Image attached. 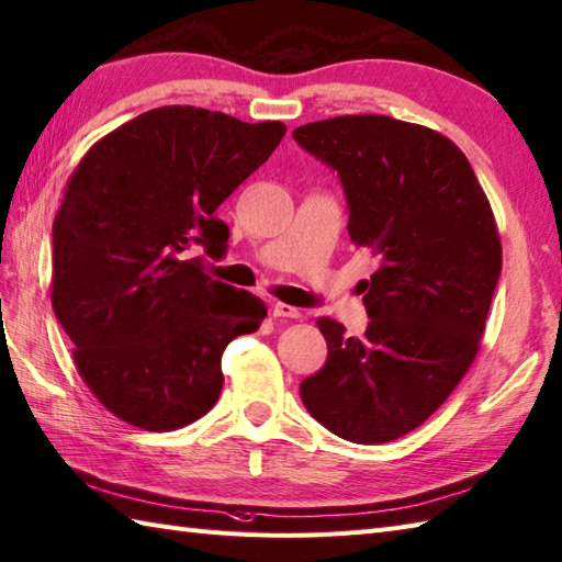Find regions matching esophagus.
I'll return each instance as SVG.
<instances>
[{
  "mask_svg": "<svg viewBox=\"0 0 562 562\" xmlns=\"http://www.w3.org/2000/svg\"><path fill=\"white\" fill-rule=\"evenodd\" d=\"M272 316H278V318H300L302 314H300V310H296V306L274 302L272 304Z\"/></svg>",
  "mask_w": 562,
  "mask_h": 562,
  "instance_id": "34e87169",
  "label": "esophagus"
}]
</instances>
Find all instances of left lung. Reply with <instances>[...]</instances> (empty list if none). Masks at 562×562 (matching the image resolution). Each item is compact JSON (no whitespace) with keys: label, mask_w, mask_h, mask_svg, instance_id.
<instances>
[{"label":"left lung","mask_w":562,"mask_h":562,"mask_svg":"<svg viewBox=\"0 0 562 562\" xmlns=\"http://www.w3.org/2000/svg\"><path fill=\"white\" fill-rule=\"evenodd\" d=\"M292 138L338 175L348 236L378 256L366 334L318 318L328 358L300 397L346 441L387 443L422 426L477 353L502 274L492 209L463 150L426 126L358 114Z\"/></svg>","instance_id":"1"}]
</instances>
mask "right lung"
<instances>
[{
    "label": "right lung",
    "mask_w": 562,
    "mask_h": 562,
    "mask_svg": "<svg viewBox=\"0 0 562 562\" xmlns=\"http://www.w3.org/2000/svg\"><path fill=\"white\" fill-rule=\"evenodd\" d=\"M284 136L280 121L160 106L77 165L53 222V310L87 387L121 422L175 431L222 394L224 348L268 316L260 296L212 280L216 216Z\"/></svg>",
    "instance_id": "add662e5"
}]
</instances>
